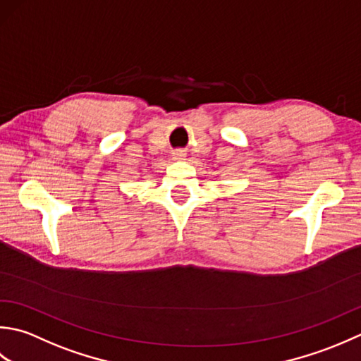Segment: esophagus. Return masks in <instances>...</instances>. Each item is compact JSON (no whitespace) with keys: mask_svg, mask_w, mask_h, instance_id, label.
Wrapping results in <instances>:
<instances>
[{"mask_svg":"<svg viewBox=\"0 0 361 361\" xmlns=\"http://www.w3.org/2000/svg\"><path fill=\"white\" fill-rule=\"evenodd\" d=\"M185 156H187L185 151H182V149H178V151L173 152V159L174 160H183V159H185Z\"/></svg>","mask_w":361,"mask_h":361,"instance_id":"1","label":"esophagus"}]
</instances>
